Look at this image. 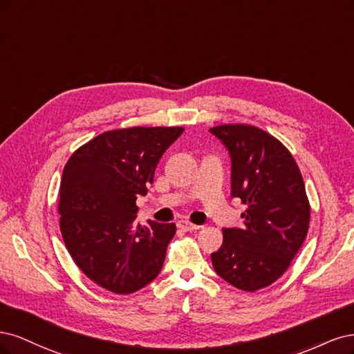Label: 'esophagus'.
<instances>
[{"mask_svg":"<svg viewBox=\"0 0 354 354\" xmlns=\"http://www.w3.org/2000/svg\"><path fill=\"white\" fill-rule=\"evenodd\" d=\"M178 226L180 227V230H184V231H196V230H200L198 225H194V223H191L189 221H180V222H178Z\"/></svg>","mask_w":354,"mask_h":354,"instance_id":"1","label":"esophagus"}]
</instances>
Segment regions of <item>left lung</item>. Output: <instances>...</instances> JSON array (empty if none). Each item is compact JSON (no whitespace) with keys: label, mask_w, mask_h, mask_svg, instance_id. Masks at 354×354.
Here are the masks:
<instances>
[{"label":"left lung","mask_w":354,"mask_h":354,"mask_svg":"<svg viewBox=\"0 0 354 354\" xmlns=\"http://www.w3.org/2000/svg\"><path fill=\"white\" fill-rule=\"evenodd\" d=\"M230 150L232 197L247 210L244 227L223 230L212 253L218 275L243 291H257L279 279L309 231L310 203L292 154L275 136L253 124L210 128Z\"/></svg>","instance_id":"left-lung-1"}]
</instances>
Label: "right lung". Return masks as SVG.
<instances>
[{
    "mask_svg": "<svg viewBox=\"0 0 354 354\" xmlns=\"http://www.w3.org/2000/svg\"><path fill=\"white\" fill-rule=\"evenodd\" d=\"M175 127L107 131L67 160L60 185V231L71 257L101 288L132 294L162 270L175 223H135L136 197L145 196Z\"/></svg>",
    "mask_w": 354,
    "mask_h": 354,
    "instance_id": "1",
    "label": "right lung"
}]
</instances>
